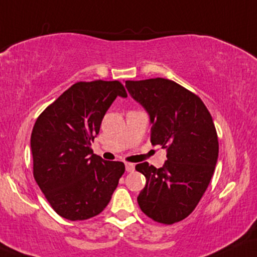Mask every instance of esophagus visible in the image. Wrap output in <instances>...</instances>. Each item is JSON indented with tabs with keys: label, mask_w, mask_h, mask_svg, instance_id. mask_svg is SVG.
Returning <instances> with one entry per match:
<instances>
[{
	"label": "esophagus",
	"mask_w": 257,
	"mask_h": 257,
	"mask_svg": "<svg viewBox=\"0 0 257 257\" xmlns=\"http://www.w3.org/2000/svg\"><path fill=\"white\" fill-rule=\"evenodd\" d=\"M135 166L133 164H131V162H125V171L126 172H133L134 171Z\"/></svg>",
	"instance_id": "1"
}]
</instances>
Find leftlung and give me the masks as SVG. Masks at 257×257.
Instances as JSON below:
<instances>
[{
  "label": "left lung",
  "instance_id": "left-lung-1",
  "mask_svg": "<svg viewBox=\"0 0 257 257\" xmlns=\"http://www.w3.org/2000/svg\"><path fill=\"white\" fill-rule=\"evenodd\" d=\"M134 99L151 117V142L167 149L161 168L136 165L146 177L140 209L154 222L171 225L192 213L205 193L218 159V136L199 97L173 80H126Z\"/></svg>",
  "mask_w": 257,
  "mask_h": 257
}]
</instances>
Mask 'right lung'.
<instances>
[{"instance_id":"1","label":"right lung","mask_w":257,"mask_h":257,"mask_svg":"<svg viewBox=\"0 0 257 257\" xmlns=\"http://www.w3.org/2000/svg\"><path fill=\"white\" fill-rule=\"evenodd\" d=\"M117 96L126 97L118 80L78 82L35 121L31 135L34 179L64 218L84 220L99 215L124 173L123 162L103 160L91 149Z\"/></svg>"}]
</instances>
